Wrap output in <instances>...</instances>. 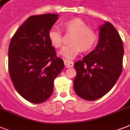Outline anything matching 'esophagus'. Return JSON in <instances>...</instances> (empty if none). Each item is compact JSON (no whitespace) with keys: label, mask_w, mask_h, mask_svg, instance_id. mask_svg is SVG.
<instances>
[{"label":"esophagus","mask_w":130,"mask_h":130,"mask_svg":"<svg viewBox=\"0 0 130 130\" xmlns=\"http://www.w3.org/2000/svg\"><path fill=\"white\" fill-rule=\"evenodd\" d=\"M64 63H65V67H67V68H69V67H72L73 66V62L71 61H69V60H67L65 59L64 61Z\"/></svg>","instance_id":"1"}]
</instances>
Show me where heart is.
I'll return each instance as SVG.
<instances>
[{
    "label": "heart",
    "mask_w": 130,
    "mask_h": 130,
    "mask_svg": "<svg viewBox=\"0 0 130 130\" xmlns=\"http://www.w3.org/2000/svg\"><path fill=\"white\" fill-rule=\"evenodd\" d=\"M65 31L73 32L70 38L71 43L62 47L59 55L66 59H73L82 51H88L94 46L97 40V33L92 27L79 18L70 19L63 24ZM48 38L51 44L56 48L61 46L63 43L62 34L58 27H53L49 29Z\"/></svg>",
    "instance_id": "b5f03b06"
}]
</instances>
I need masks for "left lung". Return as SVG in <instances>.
<instances>
[{"label":"left lung","mask_w":130,"mask_h":130,"mask_svg":"<svg viewBox=\"0 0 130 130\" xmlns=\"http://www.w3.org/2000/svg\"><path fill=\"white\" fill-rule=\"evenodd\" d=\"M123 46L114 26L108 21L99 27L96 48L74 63L77 75L73 88L77 96L95 101L109 92L122 71Z\"/></svg>","instance_id":"obj_1"}]
</instances>
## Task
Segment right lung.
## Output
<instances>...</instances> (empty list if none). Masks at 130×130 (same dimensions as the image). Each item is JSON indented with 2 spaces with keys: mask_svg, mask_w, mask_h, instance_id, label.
<instances>
[{
  "mask_svg": "<svg viewBox=\"0 0 130 130\" xmlns=\"http://www.w3.org/2000/svg\"><path fill=\"white\" fill-rule=\"evenodd\" d=\"M57 14L33 15L13 35L9 47V71L14 87L30 103L46 101L53 92V83L64 68L49 40L48 31Z\"/></svg>",
  "mask_w": 130,
  "mask_h": 130,
  "instance_id": "obj_1",
  "label": "right lung"
}]
</instances>
